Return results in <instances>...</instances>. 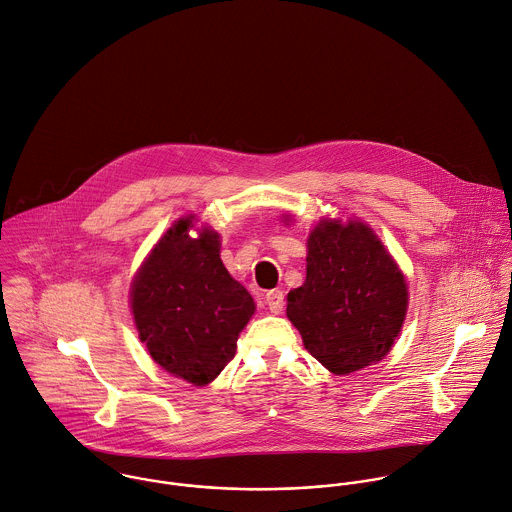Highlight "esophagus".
Wrapping results in <instances>:
<instances>
[{
  "label": "esophagus",
  "instance_id": "obj_1",
  "mask_svg": "<svg viewBox=\"0 0 512 512\" xmlns=\"http://www.w3.org/2000/svg\"><path fill=\"white\" fill-rule=\"evenodd\" d=\"M283 291H269L267 295H265V303H267V307H269V311L271 313H281L283 311Z\"/></svg>",
  "mask_w": 512,
  "mask_h": 512
}]
</instances>
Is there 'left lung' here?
<instances>
[{
    "label": "left lung",
    "instance_id": "1",
    "mask_svg": "<svg viewBox=\"0 0 512 512\" xmlns=\"http://www.w3.org/2000/svg\"><path fill=\"white\" fill-rule=\"evenodd\" d=\"M407 305L405 275L369 225H315L307 277L287 295V317L325 369L349 375L381 361L401 333Z\"/></svg>",
    "mask_w": 512,
    "mask_h": 512
}]
</instances>
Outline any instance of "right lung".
I'll use <instances>...</instances> for the list:
<instances>
[{
    "label": "right lung",
    "mask_w": 512,
    "mask_h": 512,
    "mask_svg": "<svg viewBox=\"0 0 512 512\" xmlns=\"http://www.w3.org/2000/svg\"><path fill=\"white\" fill-rule=\"evenodd\" d=\"M191 219L173 223L141 265L131 285V311L151 359L203 387L235 357L255 301L225 269L215 231L189 237Z\"/></svg>",
    "instance_id": "1"
}]
</instances>
